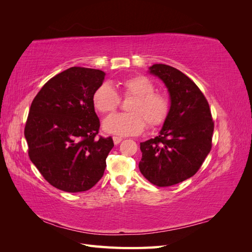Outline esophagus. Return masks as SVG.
I'll return each mask as SVG.
<instances>
[{
  "label": "esophagus",
  "mask_w": 252,
  "mask_h": 252,
  "mask_svg": "<svg viewBox=\"0 0 252 252\" xmlns=\"http://www.w3.org/2000/svg\"><path fill=\"white\" fill-rule=\"evenodd\" d=\"M112 140H113V143H114V144L118 145V144H120L122 141H123V138H121V136H113Z\"/></svg>",
  "instance_id": "34e87169"
}]
</instances>
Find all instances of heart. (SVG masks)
Wrapping results in <instances>:
<instances>
[{
	"mask_svg": "<svg viewBox=\"0 0 252 252\" xmlns=\"http://www.w3.org/2000/svg\"><path fill=\"white\" fill-rule=\"evenodd\" d=\"M125 95L134 96L128 107L130 113L111 114L103 121V130L116 135H133L141 133L146 122L149 127L161 126L170 110L168 98L155 93L156 86L144 75H134L120 83ZM117 91L108 83L97 86L93 94V105L96 111L106 114L116 110L119 105Z\"/></svg>",
	"mask_w": 252,
	"mask_h": 252,
	"instance_id": "heart-1",
	"label": "heart"
}]
</instances>
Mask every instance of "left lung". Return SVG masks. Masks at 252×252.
Returning <instances> with one entry per match:
<instances>
[{"instance_id":"left-lung-1","label":"left lung","mask_w":252,"mask_h":252,"mask_svg":"<svg viewBox=\"0 0 252 252\" xmlns=\"http://www.w3.org/2000/svg\"><path fill=\"white\" fill-rule=\"evenodd\" d=\"M148 72L168 90L170 110L154 139L140 144L141 173L158 187L181 183L196 173L211 149L213 121L207 100L177 68L154 64Z\"/></svg>"}]
</instances>
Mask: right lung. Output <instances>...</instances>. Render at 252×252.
Instances as JSON below:
<instances>
[{
    "label": "right lung",
    "instance_id": "right-lung-1",
    "mask_svg": "<svg viewBox=\"0 0 252 252\" xmlns=\"http://www.w3.org/2000/svg\"><path fill=\"white\" fill-rule=\"evenodd\" d=\"M106 73L71 67L50 79L30 106L25 139L32 162L50 185L66 192L93 188L103 177L109 138H97L93 94Z\"/></svg>",
    "mask_w": 252,
    "mask_h": 252
}]
</instances>
